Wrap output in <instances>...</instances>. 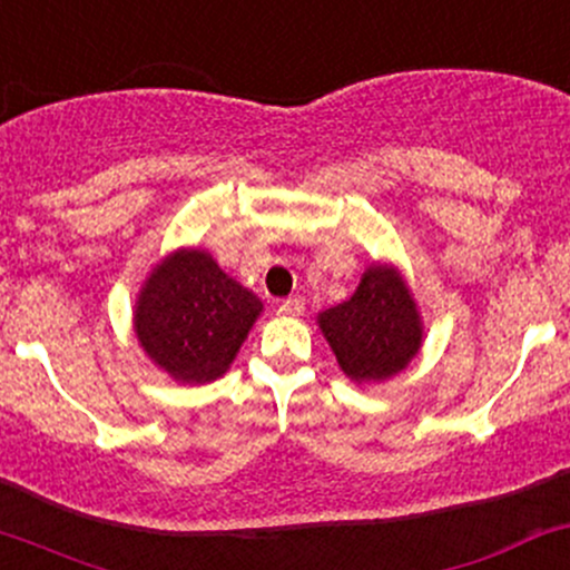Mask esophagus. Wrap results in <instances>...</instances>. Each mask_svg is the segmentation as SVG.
Instances as JSON below:
<instances>
[{
  "label": "esophagus",
  "instance_id": "1",
  "mask_svg": "<svg viewBox=\"0 0 570 570\" xmlns=\"http://www.w3.org/2000/svg\"><path fill=\"white\" fill-rule=\"evenodd\" d=\"M303 311H305V303L299 297H289L278 305V314L284 316H303Z\"/></svg>",
  "mask_w": 570,
  "mask_h": 570
}]
</instances>
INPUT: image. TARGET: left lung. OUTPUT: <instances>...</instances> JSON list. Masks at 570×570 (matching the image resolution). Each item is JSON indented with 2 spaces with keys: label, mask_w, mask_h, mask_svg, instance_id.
<instances>
[{
  "label": "left lung",
  "mask_w": 570,
  "mask_h": 570,
  "mask_svg": "<svg viewBox=\"0 0 570 570\" xmlns=\"http://www.w3.org/2000/svg\"><path fill=\"white\" fill-rule=\"evenodd\" d=\"M318 327L341 371L356 384L392 379L422 348V316L392 265L367 267L346 303L318 314Z\"/></svg>",
  "instance_id": "left-lung-1"
}]
</instances>
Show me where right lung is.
Here are the masks:
<instances>
[{
    "label": "right lung",
    "instance_id": "right-lung-1",
    "mask_svg": "<svg viewBox=\"0 0 570 570\" xmlns=\"http://www.w3.org/2000/svg\"><path fill=\"white\" fill-rule=\"evenodd\" d=\"M262 299L203 248H178L154 267L135 303V335L154 365L180 384L229 371Z\"/></svg>",
    "mask_w": 570,
    "mask_h": 570
}]
</instances>
